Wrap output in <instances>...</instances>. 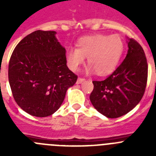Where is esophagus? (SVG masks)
Listing matches in <instances>:
<instances>
[{
	"label": "esophagus",
	"instance_id": "34e87169",
	"mask_svg": "<svg viewBox=\"0 0 156 156\" xmlns=\"http://www.w3.org/2000/svg\"><path fill=\"white\" fill-rule=\"evenodd\" d=\"M84 80H85L84 78H81V77H80V78H78V79H77L76 83H78V84H79V83H81L83 82Z\"/></svg>",
	"mask_w": 156,
	"mask_h": 156
}]
</instances>
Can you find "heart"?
Listing matches in <instances>:
<instances>
[{"label": "heart", "mask_w": 156, "mask_h": 156, "mask_svg": "<svg viewBox=\"0 0 156 156\" xmlns=\"http://www.w3.org/2000/svg\"><path fill=\"white\" fill-rule=\"evenodd\" d=\"M123 48V42L119 36H86L77 41V48L67 49V64L70 69L76 71L87 57L90 71L95 70L100 76L108 75L116 68Z\"/></svg>", "instance_id": "b5f03b06"}]
</instances>
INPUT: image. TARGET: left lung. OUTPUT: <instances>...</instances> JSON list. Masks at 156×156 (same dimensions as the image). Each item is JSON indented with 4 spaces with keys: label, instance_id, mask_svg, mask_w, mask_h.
<instances>
[{
    "label": "left lung",
    "instance_id": "left-lung-1",
    "mask_svg": "<svg viewBox=\"0 0 156 156\" xmlns=\"http://www.w3.org/2000/svg\"><path fill=\"white\" fill-rule=\"evenodd\" d=\"M125 59L104 80H94L90 100L97 111L114 119L131 111L142 98L148 80V63L142 47L129 39Z\"/></svg>",
    "mask_w": 156,
    "mask_h": 156
}]
</instances>
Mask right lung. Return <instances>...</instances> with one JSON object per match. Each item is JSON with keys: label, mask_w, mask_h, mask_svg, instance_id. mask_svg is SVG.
I'll return each mask as SVG.
<instances>
[{"label": "right lung", "mask_w": 156, "mask_h": 156, "mask_svg": "<svg viewBox=\"0 0 156 156\" xmlns=\"http://www.w3.org/2000/svg\"><path fill=\"white\" fill-rule=\"evenodd\" d=\"M55 31L37 30L16 47L8 65V80L18 105L30 115L46 117L62 104L77 76L66 66V49Z\"/></svg>", "instance_id": "obj_1"}]
</instances>
